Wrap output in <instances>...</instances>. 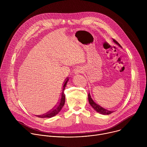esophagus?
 <instances>
[{"label":"esophagus","instance_id":"34e87169","mask_svg":"<svg viewBox=\"0 0 147 147\" xmlns=\"http://www.w3.org/2000/svg\"><path fill=\"white\" fill-rule=\"evenodd\" d=\"M82 72V69L80 67H77L76 69V70H74V73L76 74H78L81 73Z\"/></svg>","mask_w":147,"mask_h":147}]
</instances>
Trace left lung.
<instances>
[{"mask_svg": "<svg viewBox=\"0 0 147 147\" xmlns=\"http://www.w3.org/2000/svg\"><path fill=\"white\" fill-rule=\"evenodd\" d=\"M113 41L114 42H115V44H116L119 47H120V48H121V45L117 42L115 39H113ZM88 101H89V103H90V105H91V106L92 107V108H94V110L96 111L97 112H98V113H100V114H102V115H109V114H111V113H112L113 112V111H109V110H107V109H105V108H102V107H100V105H99L98 104H97L96 103H95V102L94 101V100L92 99L90 92H89V94H88Z\"/></svg>", "mask_w": 147, "mask_h": 147, "instance_id": "8db88e82", "label": "left lung"}]
</instances>
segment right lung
<instances>
[{
  "label": "right lung",
  "mask_w": 147,
  "mask_h": 147,
  "mask_svg": "<svg viewBox=\"0 0 147 147\" xmlns=\"http://www.w3.org/2000/svg\"><path fill=\"white\" fill-rule=\"evenodd\" d=\"M68 81H69L68 78L66 80H65V81L63 83V86H62L60 98H59L58 102L56 103V105L54 106V107L52 108L49 111H48L46 113L41 115H36V116H38V117H41V118H51V117H52L56 116L57 114H58L60 112V111L61 110L63 107L64 106L65 103V95L64 93V91H65V87L66 86V84H67Z\"/></svg>",
  "instance_id": "right-lung-1"
}]
</instances>
